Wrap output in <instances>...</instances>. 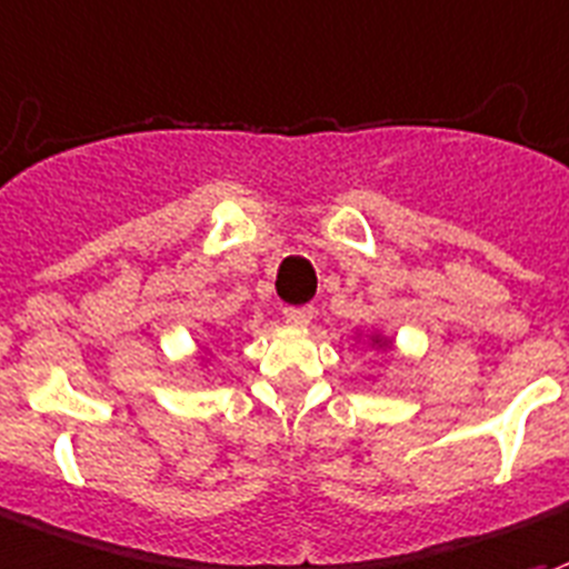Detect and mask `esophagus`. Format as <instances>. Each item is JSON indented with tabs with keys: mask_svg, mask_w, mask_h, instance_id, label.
I'll return each instance as SVG.
<instances>
[{
	"mask_svg": "<svg viewBox=\"0 0 569 569\" xmlns=\"http://www.w3.org/2000/svg\"><path fill=\"white\" fill-rule=\"evenodd\" d=\"M284 320H288L290 327H306L311 320V315H315V309L311 306H284Z\"/></svg>",
	"mask_w": 569,
	"mask_h": 569,
	"instance_id": "obj_1",
	"label": "esophagus"
}]
</instances>
